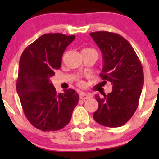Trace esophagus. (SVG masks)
Returning <instances> with one entry per match:
<instances>
[{
  "instance_id": "esophagus-1",
  "label": "esophagus",
  "mask_w": 159,
  "mask_h": 159,
  "mask_svg": "<svg viewBox=\"0 0 159 159\" xmlns=\"http://www.w3.org/2000/svg\"><path fill=\"white\" fill-rule=\"evenodd\" d=\"M91 98V96L90 94H86L84 92H81V94H80V98L82 99V100H87V99Z\"/></svg>"
}]
</instances>
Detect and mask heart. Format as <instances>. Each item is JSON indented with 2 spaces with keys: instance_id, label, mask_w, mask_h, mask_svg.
I'll return each instance as SVG.
<instances>
[{
  "instance_id": "obj_1",
  "label": "heart",
  "mask_w": 159,
  "mask_h": 159,
  "mask_svg": "<svg viewBox=\"0 0 159 159\" xmlns=\"http://www.w3.org/2000/svg\"><path fill=\"white\" fill-rule=\"evenodd\" d=\"M84 50H93V49H91V48H85V49H84ZM84 50H83V51H84Z\"/></svg>"
}]
</instances>
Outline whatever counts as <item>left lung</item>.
Here are the masks:
<instances>
[{"instance_id": "left-lung-1", "label": "left lung", "mask_w": 159, "mask_h": 159, "mask_svg": "<svg viewBox=\"0 0 159 159\" xmlns=\"http://www.w3.org/2000/svg\"><path fill=\"white\" fill-rule=\"evenodd\" d=\"M103 56L100 74L104 84L111 83L112 91L96 95L98 108L94 113L96 122L105 127L116 128L125 124L139 105L144 85L142 64L135 51L125 38L108 31L90 33Z\"/></svg>"}]
</instances>
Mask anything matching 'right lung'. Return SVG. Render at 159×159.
<instances>
[{
  "label": "right lung",
  "mask_w": 159,
  "mask_h": 159,
  "mask_svg": "<svg viewBox=\"0 0 159 159\" xmlns=\"http://www.w3.org/2000/svg\"><path fill=\"white\" fill-rule=\"evenodd\" d=\"M75 35L45 34L25 49L20 56L17 91L25 116L43 131H57L70 122L79 101L74 89L56 92L50 81L60 68L62 55Z\"/></svg>",
  "instance_id": "add662e5"
}]
</instances>
